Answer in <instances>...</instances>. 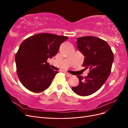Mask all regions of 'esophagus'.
<instances>
[{"instance_id":"1","label":"esophagus","mask_w":128,"mask_h":128,"mask_svg":"<svg viewBox=\"0 0 128 128\" xmlns=\"http://www.w3.org/2000/svg\"><path fill=\"white\" fill-rule=\"evenodd\" d=\"M64 74H65V75H66L67 77H70V76H72V75H71L70 74H69V73H68L67 72H64Z\"/></svg>"}]
</instances>
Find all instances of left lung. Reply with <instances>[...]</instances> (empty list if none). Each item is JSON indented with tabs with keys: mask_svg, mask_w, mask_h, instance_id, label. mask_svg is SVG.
<instances>
[{
	"mask_svg": "<svg viewBox=\"0 0 128 128\" xmlns=\"http://www.w3.org/2000/svg\"><path fill=\"white\" fill-rule=\"evenodd\" d=\"M77 48L85 56L83 66L88 68V75L83 78L76 76L80 82L72 90L81 96L91 95L101 88L109 77L114 54L107 42L94 36L77 38Z\"/></svg>",
	"mask_w": 128,
	"mask_h": 128,
	"instance_id": "obj_1",
	"label": "left lung"
}]
</instances>
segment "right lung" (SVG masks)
<instances>
[{"mask_svg": "<svg viewBox=\"0 0 128 128\" xmlns=\"http://www.w3.org/2000/svg\"><path fill=\"white\" fill-rule=\"evenodd\" d=\"M67 37L41 33L26 38L21 44L15 55L16 72L20 82L34 92L47 89L58 71H54L47 62L59 50Z\"/></svg>", "mask_w": 128, "mask_h": 128, "instance_id": "add662e5", "label": "right lung"}]
</instances>
